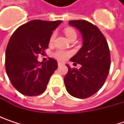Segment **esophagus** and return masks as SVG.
Returning a JSON list of instances; mask_svg holds the SVG:
<instances>
[{"label": "esophagus", "instance_id": "obj_1", "mask_svg": "<svg viewBox=\"0 0 124 124\" xmlns=\"http://www.w3.org/2000/svg\"><path fill=\"white\" fill-rule=\"evenodd\" d=\"M64 64L62 63V62H58V66L59 67H60V66H62V65H63Z\"/></svg>", "mask_w": 124, "mask_h": 124}]
</instances>
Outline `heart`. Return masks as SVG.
<instances>
[{"label": "heart", "mask_w": 124, "mask_h": 124, "mask_svg": "<svg viewBox=\"0 0 124 124\" xmlns=\"http://www.w3.org/2000/svg\"><path fill=\"white\" fill-rule=\"evenodd\" d=\"M64 33L67 36V37L69 38L73 35H76V33L75 31L72 29H66L65 31H64ZM55 37V34H53L51 37H50V41H53V40L54 39ZM69 53L67 52H64V51H62V50H57V52H55L54 53V57L55 58H57V60H64L65 59L67 58V57L69 56Z\"/></svg>", "instance_id": "1"}]
</instances>
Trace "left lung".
Wrapping results in <instances>:
<instances>
[{"mask_svg":"<svg viewBox=\"0 0 124 124\" xmlns=\"http://www.w3.org/2000/svg\"><path fill=\"white\" fill-rule=\"evenodd\" d=\"M83 37V46L70 61L81 64L68 72L64 82L67 91L78 98H87L96 93L103 85L111 66V56L106 38L99 29L85 20L69 21ZM74 63V64H76Z\"/></svg>","mask_w":124,"mask_h":124,"instance_id":"obj_1","label":"left lung"}]
</instances>
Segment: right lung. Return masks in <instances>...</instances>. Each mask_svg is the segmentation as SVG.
Masks as SVG:
<instances>
[{"mask_svg":"<svg viewBox=\"0 0 124 124\" xmlns=\"http://www.w3.org/2000/svg\"><path fill=\"white\" fill-rule=\"evenodd\" d=\"M62 21H31L18 27L12 34L6 51V70L13 87L21 94H41L58 67L49 58L39 62L37 55L48 48L50 37Z\"/></svg>","mask_w":124,"mask_h":124,"instance_id":"add662e5","label":"right lung"}]
</instances>
